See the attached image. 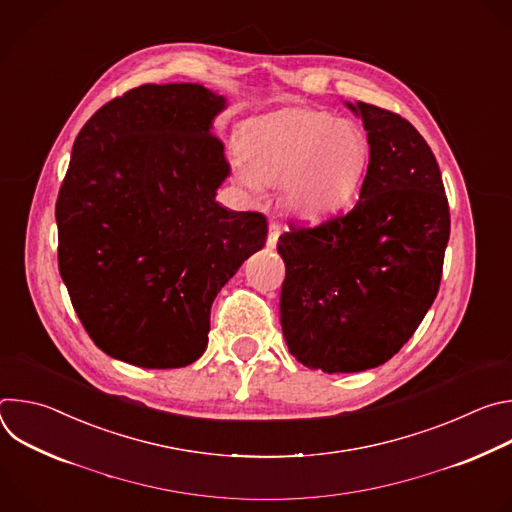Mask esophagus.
Masks as SVG:
<instances>
[{"instance_id": "obj_1", "label": "esophagus", "mask_w": 512, "mask_h": 512, "mask_svg": "<svg viewBox=\"0 0 512 512\" xmlns=\"http://www.w3.org/2000/svg\"><path fill=\"white\" fill-rule=\"evenodd\" d=\"M279 235H281V227H279L277 223H269V235H267V247H269V249H275V247H277Z\"/></svg>"}]
</instances>
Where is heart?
Returning a JSON list of instances; mask_svg holds the SVG:
<instances>
[{"instance_id": "heart-1", "label": "heart", "mask_w": 512, "mask_h": 512, "mask_svg": "<svg viewBox=\"0 0 512 512\" xmlns=\"http://www.w3.org/2000/svg\"><path fill=\"white\" fill-rule=\"evenodd\" d=\"M369 139L348 121L291 107L253 121L243 135L235 180L259 192L281 184L285 206L302 218H322L348 206L369 164Z\"/></svg>"}]
</instances>
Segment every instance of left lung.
I'll return each mask as SVG.
<instances>
[{"instance_id":"8db88e82","label":"left lung","mask_w":512,"mask_h":512,"mask_svg":"<svg viewBox=\"0 0 512 512\" xmlns=\"http://www.w3.org/2000/svg\"><path fill=\"white\" fill-rule=\"evenodd\" d=\"M346 107L371 145L358 202L316 227L291 223L277 243L283 338L304 367L328 375L375 369L401 350L437 296L450 239L427 141L393 111Z\"/></svg>"}]
</instances>
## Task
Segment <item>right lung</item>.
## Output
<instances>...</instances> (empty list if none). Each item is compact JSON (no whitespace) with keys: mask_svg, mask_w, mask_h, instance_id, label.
Instances as JSON below:
<instances>
[{"mask_svg":"<svg viewBox=\"0 0 512 512\" xmlns=\"http://www.w3.org/2000/svg\"><path fill=\"white\" fill-rule=\"evenodd\" d=\"M202 85H141L81 129L56 200L58 269L93 342L141 369H180L208 344L210 306L263 249L261 212L216 202L231 174Z\"/></svg>","mask_w":512,"mask_h":512,"instance_id":"add662e5","label":"right lung"}]
</instances>
